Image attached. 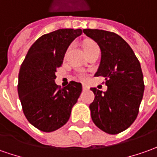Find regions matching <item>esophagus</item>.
I'll return each instance as SVG.
<instances>
[{
    "label": "esophagus",
    "mask_w": 157,
    "mask_h": 157,
    "mask_svg": "<svg viewBox=\"0 0 157 157\" xmlns=\"http://www.w3.org/2000/svg\"><path fill=\"white\" fill-rule=\"evenodd\" d=\"M88 89V87H87L86 84H83L82 85V90H87Z\"/></svg>",
    "instance_id": "obj_1"
}]
</instances>
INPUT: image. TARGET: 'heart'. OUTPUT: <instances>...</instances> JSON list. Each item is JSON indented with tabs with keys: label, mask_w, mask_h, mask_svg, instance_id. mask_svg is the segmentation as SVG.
<instances>
[{
	"label": "heart",
	"mask_w": 157,
	"mask_h": 157,
	"mask_svg": "<svg viewBox=\"0 0 157 157\" xmlns=\"http://www.w3.org/2000/svg\"><path fill=\"white\" fill-rule=\"evenodd\" d=\"M94 47H98V45L96 44V43L93 42V41H87V42L85 43V44H84V50H85V51H87V50H89V49H92V48ZM77 76H78V78L81 79V80H85V79H87V75L86 74L85 72H79L78 74H77Z\"/></svg>",
	"instance_id": "1"
}]
</instances>
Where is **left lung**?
Returning a JSON list of instances; mask_svg holds the SVG:
<instances>
[{
    "label": "left lung",
    "instance_id": "obj_1",
    "mask_svg": "<svg viewBox=\"0 0 157 157\" xmlns=\"http://www.w3.org/2000/svg\"><path fill=\"white\" fill-rule=\"evenodd\" d=\"M101 50V60L95 76L105 79L107 91L94 87V101L89 105L97 127L108 134H119L137 119L144 82L141 65L130 45L118 34L98 29H84Z\"/></svg>",
    "mask_w": 157,
    "mask_h": 157
}]
</instances>
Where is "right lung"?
Masks as SVG:
<instances>
[{
    "instance_id": "1",
    "label": "right lung",
    "mask_w": 157,
    "mask_h": 157,
    "mask_svg": "<svg viewBox=\"0 0 157 157\" xmlns=\"http://www.w3.org/2000/svg\"><path fill=\"white\" fill-rule=\"evenodd\" d=\"M82 29H59L44 34L31 46L20 66L18 94L25 118L34 127L52 132L68 122L82 87L71 81L64 88L55 83L65 52Z\"/></svg>"
}]
</instances>
